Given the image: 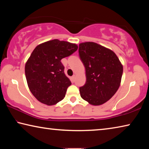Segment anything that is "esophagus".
<instances>
[{
  "label": "esophagus",
  "instance_id": "34e87169",
  "mask_svg": "<svg viewBox=\"0 0 149 149\" xmlns=\"http://www.w3.org/2000/svg\"><path fill=\"white\" fill-rule=\"evenodd\" d=\"M75 75H73V76H72V79L73 80H75Z\"/></svg>",
  "mask_w": 149,
  "mask_h": 149
}]
</instances>
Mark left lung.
<instances>
[{
  "label": "left lung",
  "instance_id": "8db88e82",
  "mask_svg": "<svg viewBox=\"0 0 149 149\" xmlns=\"http://www.w3.org/2000/svg\"><path fill=\"white\" fill-rule=\"evenodd\" d=\"M79 56L86 75V82L79 87L81 97L91 104H104L120 87L122 64L114 52L93 42L79 44Z\"/></svg>",
  "mask_w": 149,
  "mask_h": 149
}]
</instances>
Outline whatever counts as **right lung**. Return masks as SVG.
Wrapping results in <instances>:
<instances>
[{"mask_svg":"<svg viewBox=\"0 0 149 149\" xmlns=\"http://www.w3.org/2000/svg\"><path fill=\"white\" fill-rule=\"evenodd\" d=\"M77 49L75 44L54 39L33 50L26 62L25 73L29 89L39 101L54 105L65 97L72 83L65 74L61 60Z\"/></svg>","mask_w":149,"mask_h":149,"instance_id":"right-lung-1","label":"right lung"}]
</instances>
